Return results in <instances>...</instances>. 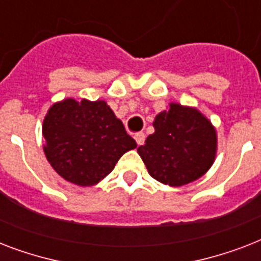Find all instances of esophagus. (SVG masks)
<instances>
[{"label":"esophagus","mask_w":261,"mask_h":261,"mask_svg":"<svg viewBox=\"0 0 261 261\" xmlns=\"http://www.w3.org/2000/svg\"><path fill=\"white\" fill-rule=\"evenodd\" d=\"M134 138H135V142H137V145H138V146L143 145V142H145V134H143V133H138V134H135Z\"/></svg>","instance_id":"esophagus-1"}]
</instances>
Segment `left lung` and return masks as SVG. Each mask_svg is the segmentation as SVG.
<instances>
[{"instance_id": "obj_1", "label": "left lung", "mask_w": 261, "mask_h": 261, "mask_svg": "<svg viewBox=\"0 0 261 261\" xmlns=\"http://www.w3.org/2000/svg\"><path fill=\"white\" fill-rule=\"evenodd\" d=\"M154 133L137 149L151 177L171 187L198 180L214 164L217 130L196 107L169 102L155 115Z\"/></svg>"}]
</instances>
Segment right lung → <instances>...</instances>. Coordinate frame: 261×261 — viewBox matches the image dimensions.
Returning <instances> with one entry per match:
<instances>
[{
    "label": "right lung",
    "mask_w": 261,
    "mask_h": 261,
    "mask_svg": "<svg viewBox=\"0 0 261 261\" xmlns=\"http://www.w3.org/2000/svg\"><path fill=\"white\" fill-rule=\"evenodd\" d=\"M43 151L54 171L80 187L96 186L137 147L104 100L63 98L43 119Z\"/></svg>",
    "instance_id": "1"
}]
</instances>
